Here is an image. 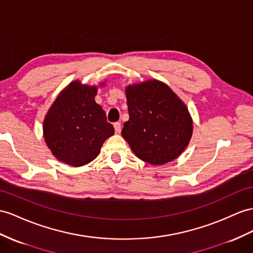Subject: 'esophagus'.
<instances>
[{
	"instance_id": "34e87169",
	"label": "esophagus",
	"mask_w": 253,
	"mask_h": 253,
	"mask_svg": "<svg viewBox=\"0 0 253 253\" xmlns=\"http://www.w3.org/2000/svg\"><path fill=\"white\" fill-rule=\"evenodd\" d=\"M113 126H114V129H115V132L120 133L121 132V123L116 122V123H114Z\"/></svg>"
}]
</instances>
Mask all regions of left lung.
<instances>
[{"mask_svg": "<svg viewBox=\"0 0 253 253\" xmlns=\"http://www.w3.org/2000/svg\"><path fill=\"white\" fill-rule=\"evenodd\" d=\"M129 120L122 135L135 156L151 165L176 159L192 135V119L185 103L158 80L126 87Z\"/></svg>", "mask_w": 253, "mask_h": 253, "instance_id": "1", "label": "left lung"}]
</instances>
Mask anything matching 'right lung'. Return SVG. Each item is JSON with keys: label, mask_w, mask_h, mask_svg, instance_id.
<instances>
[{"label": "right lung", "mask_w": 253, "mask_h": 253, "mask_svg": "<svg viewBox=\"0 0 253 253\" xmlns=\"http://www.w3.org/2000/svg\"><path fill=\"white\" fill-rule=\"evenodd\" d=\"M96 86L71 82L56 97L43 121V137L60 161L73 167L89 164L114 127L95 101Z\"/></svg>", "instance_id": "add662e5"}]
</instances>
